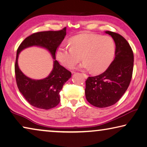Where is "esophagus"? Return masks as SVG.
Returning <instances> with one entry per match:
<instances>
[{"mask_svg": "<svg viewBox=\"0 0 147 147\" xmlns=\"http://www.w3.org/2000/svg\"><path fill=\"white\" fill-rule=\"evenodd\" d=\"M82 74V75L84 76V78H85V79H86V78H88V76H87V75H86L85 74Z\"/></svg>", "mask_w": 147, "mask_h": 147, "instance_id": "esophagus-1", "label": "esophagus"}]
</instances>
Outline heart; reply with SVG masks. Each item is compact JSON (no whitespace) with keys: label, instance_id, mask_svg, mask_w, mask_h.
I'll return each mask as SVG.
<instances>
[{"label":"heart","instance_id":"heart-1","mask_svg":"<svg viewBox=\"0 0 147 147\" xmlns=\"http://www.w3.org/2000/svg\"><path fill=\"white\" fill-rule=\"evenodd\" d=\"M70 47L61 45L56 50V58L63 66L73 68L80 61V69H90L94 74L105 71L115 54V44L109 36L81 34L69 40Z\"/></svg>","mask_w":147,"mask_h":147}]
</instances>
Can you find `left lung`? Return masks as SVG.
I'll list each match as a JSON object with an SVG mask.
<instances>
[{
	"label": "left lung",
	"instance_id": "8db88e82",
	"mask_svg": "<svg viewBox=\"0 0 147 147\" xmlns=\"http://www.w3.org/2000/svg\"><path fill=\"white\" fill-rule=\"evenodd\" d=\"M115 43V57L103 73L88 77L85 96L94 106L103 108L114 105L128 89L134 68V53L124 38L111 31H105Z\"/></svg>",
	"mask_w": 147,
	"mask_h": 147
}]
</instances>
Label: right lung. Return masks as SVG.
<instances>
[{
	"label": "right lung",
	"instance_id": "add662e5",
	"mask_svg": "<svg viewBox=\"0 0 147 147\" xmlns=\"http://www.w3.org/2000/svg\"><path fill=\"white\" fill-rule=\"evenodd\" d=\"M66 30L65 27L59 31L34 33L26 38L18 47L15 64L17 85L26 100L34 107L46 110L56 107L61 100L59 92L64 83L71 77V72L60 65L55 59L56 50L66 34ZM32 46L47 49L54 59L52 71L44 79L36 80L28 78L18 68V54L23 49Z\"/></svg>",
	"mask_w": 147,
	"mask_h": 147
}]
</instances>
